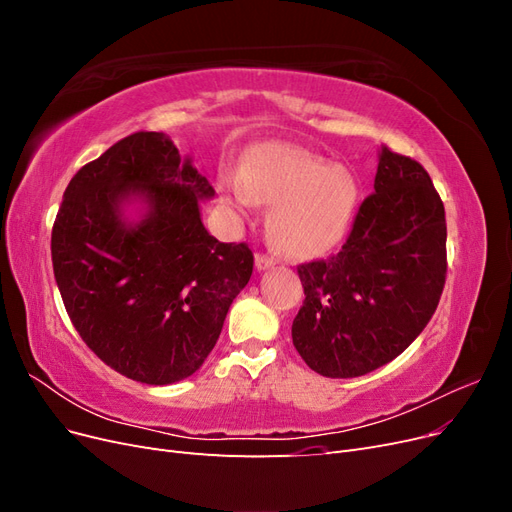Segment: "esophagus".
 <instances>
[{
  "instance_id": "1",
  "label": "esophagus",
  "mask_w": 512,
  "mask_h": 512,
  "mask_svg": "<svg viewBox=\"0 0 512 512\" xmlns=\"http://www.w3.org/2000/svg\"><path fill=\"white\" fill-rule=\"evenodd\" d=\"M254 265H256V271H267V269H273V267H275V260L269 258V256H265V254H256Z\"/></svg>"
}]
</instances>
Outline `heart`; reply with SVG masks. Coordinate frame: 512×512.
I'll list each match as a JSON object with an SVG mask.
<instances>
[{
    "label": "heart",
    "instance_id": "heart-1",
    "mask_svg": "<svg viewBox=\"0 0 512 512\" xmlns=\"http://www.w3.org/2000/svg\"><path fill=\"white\" fill-rule=\"evenodd\" d=\"M222 194L241 213L258 203L273 205L277 245L290 256L309 258L344 237L359 188L344 166H329L301 147L269 143L252 153L241 175L222 177Z\"/></svg>",
    "mask_w": 512,
    "mask_h": 512
}]
</instances>
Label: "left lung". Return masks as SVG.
Segmentation results:
<instances>
[{"label":"left lung","mask_w":512,"mask_h":512,"mask_svg":"<svg viewBox=\"0 0 512 512\" xmlns=\"http://www.w3.org/2000/svg\"><path fill=\"white\" fill-rule=\"evenodd\" d=\"M374 190L342 250L299 267L305 301L292 344L327 378L391 363L427 327L444 288V205L427 170L380 147Z\"/></svg>","instance_id":"8db88e82"}]
</instances>
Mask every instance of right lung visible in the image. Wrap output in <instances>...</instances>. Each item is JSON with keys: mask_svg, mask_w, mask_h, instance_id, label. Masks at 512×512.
I'll use <instances>...</instances> for the list:
<instances>
[{"mask_svg": "<svg viewBox=\"0 0 512 512\" xmlns=\"http://www.w3.org/2000/svg\"><path fill=\"white\" fill-rule=\"evenodd\" d=\"M211 183L164 132H136L72 177L51 235L55 282L83 342L136 382L205 363L250 282L245 243L211 237Z\"/></svg>", "mask_w": 512, "mask_h": 512, "instance_id": "1", "label": "right lung"}]
</instances>
